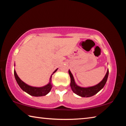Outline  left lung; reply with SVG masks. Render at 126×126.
<instances>
[{
    "label": "left lung",
    "instance_id": "obj_1",
    "mask_svg": "<svg viewBox=\"0 0 126 126\" xmlns=\"http://www.w3.org/2000/svg\"><path fill=\"white\" fill-rule=\"evenodd\" d=\"M68 72H69L70 78H71V84H70V86H71L72 90L76 94L79 95V96L82 97H92L93 95H95V94H97L99 91H101L104 87V85L106 84V83L107 80L108 74H109V71L108 69L104 77L102 80L101 82H100L98 84L92 87H82L78 86L76 83L73 74H72L71 72L70 71L69 69Z\"/></svg>",
    "mask_w": 126,
    "mask_h": 126
}]
</instances>
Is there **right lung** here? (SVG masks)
Segmentation results:
<instances>
[{"mask_svg": "<svg viewBox=\"0 0 126 126\" xmlns=\"http://www.w3.org/2000/svg\"><path fill=\"white\" fill-rule=\"evenodd\" d=\"M57 69H58V68L55 69V71L53 72V73L52 74V75H51L49 83L46 85V86L41 87H32L29 86V85L25 83H24L23 81L21 80L19 77L18 76L15 69L14 71V74L17 83L18 84L19 86L20 87V88L22 89L23 91L27 93L28 94H29V95H32V96L40 97L47 95L50 91L51 89L52 88V82H52V77L53 74L57 71Z\"/></svg>", "mask_w": 126, "mask_h": 126, "instance_id": "obj_1", "label": "right lung"}]
</instances>
